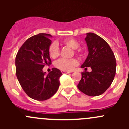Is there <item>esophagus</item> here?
<instances>
[{
    "label": "esophagus",
    "mask_w": 129,
    "mask_h": 129,
    "mask_svg": "<svg viewBox=\"0 0 129 129\" xmlns=\"http://www.w3.org/2000/svg\"><path fill=\"white\" fill-rule=\"evenodd\" d=\"M61 72H62V74H69V73H70V72H68V71H61Z\"/></svg>",
    "instance_id": "34e87169"
}]
</instances>
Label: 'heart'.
Here are the masks:
<instances>
[{"instance_id": "b5f03b06", "label": "heart", "mask_w": 129, "mask_h": 129, "mask_svg": "<svg viewBox=\"0 0 129 129\" xmlns=\"http://www.w3.org/2000/svg\"><path fill=\"white\" fill-rule=\"evenodd\" d=\"M62 44L66 47L71 48L75 50V54L76 55H80L81 53L77 51L75 49L79 47V43L77 40L74 38H67L62 41ZM49 54L50 57L55 58L59 55V48L57 43L53 42L50 45L49 47ZM79 64V62L76 58H71V59H64L60 58L57 60L55 63V66L63 71H72L74 67Z\"/></svg>"}]
</instances>
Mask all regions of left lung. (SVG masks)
<instances>
[{"mask_svg":"<svg viewBox=\"0 0 129 129\" xmlns=\"http://www.w3.org/2000/svg\"><path fill=\"white\" fill-rule=\"evenodd\" d=\"M85 40L89 54L81 67H91L92 72H82L77 87L87 95L98 96L104 93L114 80L115 57L107 42L95 34L87 33Z\"/></svg>","mask_w":129,"mask_h":129,"instance_id":"1","label":"left lung"}]
</instances>
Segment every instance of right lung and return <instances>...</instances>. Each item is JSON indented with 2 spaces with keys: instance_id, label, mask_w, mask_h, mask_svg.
Returning <instances> with one entry per match:
<instances>
[{
  "instance_id": "add662e5",
  "label": "right lung",
  "mask_w": 129,
  "mask_h": 129,
  "mask_svg": "<svg viewBox=\"0 0 129 129\" xmlns=\"http://www.w3.org/2000/svg\"><path fill=\"white\" fill-rule=\"evenodd\" d=\"M51 35L41 33L32 36L20 47L15 57V72L19 84L30 98L45 101L59 87L60 70L52 68L47 75L42 71L52 63L49 54Z\"/></svg>"
}]
</instances>
